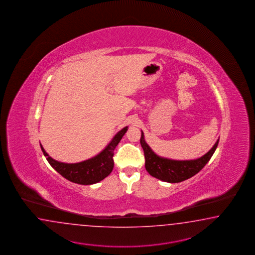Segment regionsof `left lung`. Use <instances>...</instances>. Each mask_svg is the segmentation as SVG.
<instances>
[{
	"label": "left lung",
	"instance_id": "left-lung-1",
	"mask_svg": "<svg viewBox=\"0 0 255 255\" xmlns=\"http://www.w3.org/2000/svg\"><path fill=\"white\" fill-rule=\"evenodd\" d=\"M140 142L143 149L145 169L148 173L162 181L178 183L192 177L203 168L215 152L219 139L208 153L194 160H173L159 156L146 143L142 131Z\"/></svg>",
	"mask_w": 255,
	"mask_h": 255
}]
</instances>
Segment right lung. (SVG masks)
Segmentation results:
<instances>
[{"label": "right lung", "mask_w": 255, "mask_h": 255, "mask_svg": "<svg viewBox=\"0 0 255 255\" xmlns=\"http://www.w3.org/2000/svg\"><path fill=\"white\" fill-rule=\"evenodd\" d=\"M127 130L128 127L126 126L124 129L118 131L106 148L102 150L99 154H97L96 156L76 164H67L58 162L57 160L50 157L41 144L40 146L48 163L61 176L67 178L69 181L77 183L79 185H92L102 181L112 173L114 165L113 158L114 149L118 145V143Z\"/></svg>", "instance_id": "right-lung-1"}]
</instances>
